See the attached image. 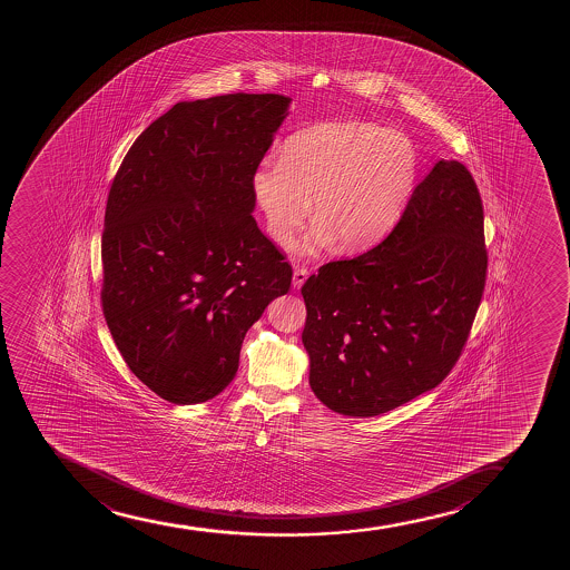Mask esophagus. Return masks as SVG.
<instances>
[{
	"label": "esophagus",
	"instance_id": "34e87169",
	"mask_svg": "<svg viewBox=\"0 0 570 570\" xmlns=\"http://www.w3.org/2000/svg\"><path fill=\"white\" fill-rule=\"evenodd\" d=\"M309 269L306 266H301V264H296L295 274H293V287L301 288L306 279H308Z\"/></svg>",
	"mask_w": 570,
	"mask_h": 570
}]
</instances>
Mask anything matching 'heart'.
<instances>
[{"label": "heart", "instance_id": "obj_1", "mask_svg": "<svg viewBox=\"0 0 570 570\" xmlns=\"http://www.w3.org/2000/svg\"><path fill=\"white\" fill-rule=\"evenodd\" d=\"M416 180L414 148L401 132L333 121L288 138L283 154L262 157L250 190L269 234L288 242L312 215L320 216L296 245L315 253L338 237L342 249L371 247L397 223Z\"/></svg>", "mask_w": 570, "mask_h": 570}]
</instances>
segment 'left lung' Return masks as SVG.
<instances>
[{
    "label": "left lung",
    "instance_id": "1",
    "mask_svg": "<svg viewBox=\"0 0 570 570\" xmlns=\"http://www.w3.org/2000/svg\"><path fill=\"white\" fill-rule=\"evenodd\" d=\"M487 264L478 184L441 159L384 242L304 283L302 342L317 400L376 416L439 386L470 336Z\"/></svg>",
    "mask_w": 570,
    "mask_h": 570
}]
</instances>
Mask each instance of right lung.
I'll return each mask as SVG.
<instances>
[{
    "instance_id": "obj_1",
    "label": "right lung",
    "mask_w": 570,
    "mask_h": 570,
    "mask_svg": "<svg viewBox=\"0 0 570 570\" xmlns=\"http://www.w3.org/2000/svg\"><path fill=\"white\" fill-rule=\"evenodd\" d=\"M288 105L274 92L177 102L111 183L102 312L132 374L175 405L228 386L245 334L291 287V264L250 215V175Z\"/></svg>"
}]
</instances>
